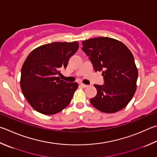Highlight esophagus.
I'll return each instance as SVG.
<instances>
[{"label":"esophagus","mask_w":157,"mask_h":157,"mask_svg":"<svg viewBox=\"0 0 157 157\" xmlns=\"http://www.w3.org/2000/svg\"><path fill=\"white\" fill-rule=\"evenodd\" d=\"M80 86H82L83 88H86V87L88 86V85L84 84H83V83H81V84H80Z\"/></svg>","instance_id":"1"}]
</instances>
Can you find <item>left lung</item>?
Returning a JSON list of instances; mask_svg holds the SVG:
<instances>
[{
	"instance_id": "1",
	"label": "left lung",
	"mask_w": 157,
	"mask_h": 157,
	"mask_svg": "<svg viewBox=\"0 0 157 157\" xmlns=\"http://www.w3.org/2000/svg\"><path fill=\"white\" fill-rule=\"evenodd\" d=\"M82 50L96 71H102L104 84H94L98 93L91 104L99 111L114 113L126 107L136 89L138 69L132 53L121 42L108 37L82 42Z\"/></svg>"
}]
</instances>
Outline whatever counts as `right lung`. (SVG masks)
Masks as SVG:
<instances>
[{
  "mask_svg": "<svg viewBox=\"0 0 157 157\" xmlns=\"http://www.w3.org/2000/svg\"><path fill=\"white\" fill-rule=\"evenodd\" d=\"M78 48L77 41L53 42L36 48L27 56L22 67L20 84L34 110L54 115L70 104L78 84L67 83L58 75Z\"/></svg>",
  "mask_w": 157,
  "mask_h": 157,
  "instance_id": "add662e5",
  "label": "right lung"
}]
</instances>
